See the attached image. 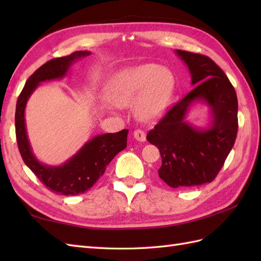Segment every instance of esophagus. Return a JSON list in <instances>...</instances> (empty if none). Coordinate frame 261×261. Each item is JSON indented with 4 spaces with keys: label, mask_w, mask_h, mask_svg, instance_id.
Returning <instances> with one entry per match:
<instances>
[{
    "label": "esophagus",
    "mask_w": 261,
    "mask_h": 261,
    "mask_svg": "<svg viewBox=\"0 0 261 261\" xmlns=\"http://www.w3.org/2000/svg\"><path fill=\"white\" fill-rule=\"evenodd\" d=\"M134 138L138 141L143 142L146 140V134L142 130H135L134 131Z\"/></svg>",
    "instance_id": "obj_1"
}]
</instances>
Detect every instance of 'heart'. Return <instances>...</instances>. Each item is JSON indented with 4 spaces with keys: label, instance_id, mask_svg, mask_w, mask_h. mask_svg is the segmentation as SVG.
<instances>
[{
    "label": "heart",
    "instance_id": "heart-1",
    "mask_svg": "<svg viewBox=\"0 0 261 261\" xmlns=\"http://www.w3.org/2000/svg\"><path fill=\"white\" fill-rule=\"evenodd\" d=\"M173 88L174 77L167 68L143 64L116 74L109 85V96L121 108L129 107L137 99L136 115L141 121L151 122L165 113Z\"/></svg>",
    "mask_w": 261,
    "mask_h": 261
}]
</instances>
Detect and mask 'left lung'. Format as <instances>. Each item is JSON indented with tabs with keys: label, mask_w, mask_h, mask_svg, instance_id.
I'll return each instance as SVG.
<instances>
[{
	"label": "left lung",
	"mask_w": 261,
	"mask_h": 261,
	"mask_svg": "<svg viewBox=\"0 0 261 261\" xmlns=\"http://www.w3.org/2000/svg\"><path fill=\"white\" fill-rule=\"evenodd\" d=\"M191 73L193 91L171 108L148 132L147 140L162 156L158 174L170 187H192L212 181L234 145L238 98L224 71L204 55L176 50ZM196 101L210 108L206 129L191 125L186 115Z\"/></svg>",
	"instance_id": "obj_1"
}]
</instances>
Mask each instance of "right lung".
I'll use <instances>...</instances> for the list:
<instances>
[{
	"instance_id": "add662e5",
	"label": "right lung",
	"mask_w": 261,
	"mask_h": 261,
	"mask_svg": "<svg viewBox=\"0 0 261 261\" xmlns=\"http://www.w3.org/2000/svg\"><path fill=\"white\" fill-rule=\"evenodd\" d=\"M90 55L91 53L86 50L75 51L66 57L49 60L28 79L16 101L15 135L21 157L42 184L49 191L59 195H79L90 190L104 174L111 160L126 147L129 130L124 129L115 134L95 136L87 141L79 152L60 166L42 164L32 152L24 120L28 99L40 83L63 79L76 60Z\"/></svg>"
}]
</instances>
